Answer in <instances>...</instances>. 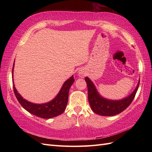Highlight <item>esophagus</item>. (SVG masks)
Instances as JSON below:
<instances>
[{
  "instance_id": "obj_1",
  "label": "esophagus",
  "mask_w": 152,
  "mask_h": 152,
  "mask_svg": "<svg viewBox=\"0 0 152 152\" xmlns=\"http://www.w3.org/2000/svg\"><path fill=\"white\" fill-rule=\"evenodd\" d=\"M78 75L79 76L81 77V78H82V77L85 76L86 75V71L84 69H80L79 70H78Z\"/></svg>"
}]
</instances>
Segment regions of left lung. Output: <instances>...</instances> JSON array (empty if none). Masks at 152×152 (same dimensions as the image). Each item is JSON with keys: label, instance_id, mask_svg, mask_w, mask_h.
<instances>
[{"label": "left lung", "instance_id": "8db88e82", "mask_svg": "<svg viewBox=\"0 0 152 152\" xmlns=\"http://www.w3.org/2000/svg\"><path fill=\"white\" fill-rule=\"evenodd\" d=\"M85 80L88 89V101L91 110L95 114L103 116H113L121 113L127 108L134 99L139 87L140 80L133 93L121 100H110L99 94L94 83L88 77Z\"/></svg>", "mask_w": 152, "mask_h": 152}]
</instances>
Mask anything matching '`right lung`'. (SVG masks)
Masks as SVG:
<instances>
[{
	"mask_svg": "<svg viewBox=\"0 0 152 152\" xmlns=\"http://www.w3.org/2000/svg\"><path fill=\"white\" fill-rule=\"evenodd\" d=\"M14 63L12 68V78H14ZM12 81L15 95L23 108L37 117L44 119H50L56 117L64 111L68 102L69 89L71 86L73 84L74 79L73 76H71L70 78L64 82L62 88H61L56 97L51 101L43 103V104H35L23 98L15 88L14 79L12 80Z\"/></svg>",
	"mask_w": 152,
	"mask_h": 152,
	"instance_id": "obj_1",
	"label": "right lung"
}]
</instances>
